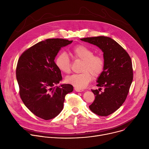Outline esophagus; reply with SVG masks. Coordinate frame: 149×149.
Wrapping results in <instances>:
<instances>
[{"label":"esophagus","instance_id":"esophagus-1","mask_svg":"<svg viewBox=\"0 0 149 149\" xmlns=\"http://www.w3.org/2000/svg\"><path fill=\"white\" fill-rule=\"evenodd\" d=\"M75 90L77 92H82V91H84L83 90L79 89V88H75Z\"/></svg>","mask_w":149,"mask_h":149}]
</instances>
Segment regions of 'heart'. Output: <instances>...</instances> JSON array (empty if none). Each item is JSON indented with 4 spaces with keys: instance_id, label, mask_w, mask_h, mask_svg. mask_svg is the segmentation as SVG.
<instances>
[{
    "instance_id": "heart-1",
    "label": "heart",
    "mask_w": 149,
    "mask_h": 149,
    "mask_svg": "<svg viewBox=\"0 0 149 149\" xmlns=\"http://www.w3.org/2000/svg\"><path fill=\"white\" fill-rule=\"evenodd\" d=\"M71 54L76 59L83 60L81 73L75 74L66 78L68 84L77 88H86L94 77L99 76L104 70V61L102 57L94 55V52L85 45H79L71 50ZM57 68L62 72L68 74L71 71V63L68 55L65 52L59 54L55 59Z\"/></svg>"
}]
</instances>
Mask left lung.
<instances>
[{
  "label": "left lung",
  "mask_w": 149,
  "mask_h": 149,
  "mask_svg": "<svg viewBox=\"0 0 149 149\" xmlns=\"http://www.w3.org/2000/svg\"><path fill=\"white\" fill-rule=\"evenodd\" d=\"M98 47L103 52L104 67L97 78L98 90H91L95 100L89 106L94 113L107 116L118 110L125 101L133 81L131 58L116 41L107 36L80 39ZM104 90L100 93V89Z\"/></svg>",
  "instance_id": "8db88e82"
}]
</instances>
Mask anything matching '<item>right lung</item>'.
Returning <instances> with one entry per match:
<instances>
[{
	"label": "right lung",
	"mask_w": 149,
	"mask_h": 149,
	"mask_svg": "<svg viewBox=\"0 0 149 149\" xmlns=\"http://www.w3.org/2000/svg\"><path fill=\"white\" fill-rule=\"evenodd\" d=\"M72 40L47 39L25 51L16 67L19 94L26 107L35 116L48 120L62 110L65 95L72 92L71 84L55 86L62 79L55 58L61 48Z\"/></svg>",
	"instance_id": "add662e5"
}]
</instances>
